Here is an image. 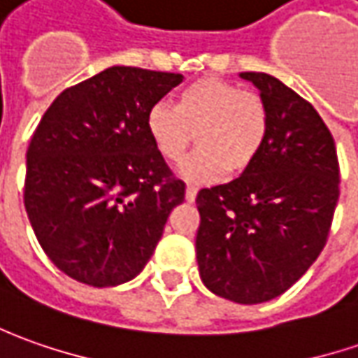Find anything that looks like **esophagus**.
Here are the masks:
<instances>
[{
    "mask_svg": "<svg viewBox=\"0 0 358 358\" xmlns=\"http://www.w3.org/2000/svg\"><path fill=\"white\" fill-rule=\"evenodd\" d=\"M196 194H198V188H196V186H186V200H188V202H194V200H196Z\"/></svg>",
    "mask_w": 358,
    "mask_h": 358,
    "instance_id": "esophagus-1",
    "label": "esophagus"
}]
</instances>
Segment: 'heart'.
Segmentation results:
<instances>
[{
  "label": "heart",
  "instance_id": "heart-1",
  "mask_svg": "<svg viewBox=\"0 0 358 358\" xmlns=\"http://www.w3.org/2000/svg\"><path fill=\"white\" fill-rule=\"evenodd\" d=\"M269 124L262 94L216 77L194 80L176 105L156 103L146 115V132L170 164L186 156L196 134L200 148L182 166V176L194 182L245 174L264 150Z\"/></svg>",
  "mask_w": 358,
  "mask_h": 358
}]
</instances>
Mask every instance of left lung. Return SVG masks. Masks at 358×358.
Wrapping results in <instances>:
<instances>
[{
    "mask_svg": "<svg viewBox=\"0 0 358 358\" xmlns=\"http://www.w3.org/2000/svg\"><path fill=\"white\" fill-rule=\"evenodd\" d=\"M269 106V136L240 178L198 192L196 259L224 299H275L325 248L339 200L333 134L311 103L267 73H240Z\"/></svg>",
    "mask_w": 358,
    "mask_h": 358,
    "instance_id": "obj_1",
    "label": "left lung"
}]
</instances>
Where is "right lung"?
Wrapping results in <instances>:
<instances>
[{"instance_id":"1","label":"right lung","mask_w":358,"mask_h":358,"mask_svg":"<svg viewBox=\"0 0 358 358\" xmlns=\"http://www.w3.org/2000/svg\"><path fill=\"white\" fill-rule=\"evenodd\" d=\"M178 73L108 67L45 110L27 148L23 202L47 257L93 287L144 269L186 184L156 152L146 115Z\"/></svg>"}]
</instances>
